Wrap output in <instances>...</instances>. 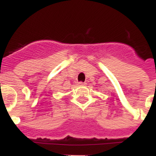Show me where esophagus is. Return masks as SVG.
Listing matches in <instances>:
<instances>
[{"label": "esophagus", "mask_w": 156, "mask_h": 156, "mask_svg": "<svg viewBox=\"0 0 156 156\" xmlns=\"http://www.w3.org/2000/svg\"><path fill=\"white\" fill-rule=\"evenodd\" d=\"M85 84L86 83H84V82H78V85L79 86H84Z\"/></svg>", "instance_id": "esophagus-1"}]
</instances>
